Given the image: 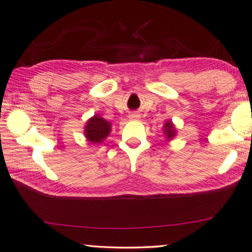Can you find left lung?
I'll return each instance as SVG.
<instances>
[{
	"mask_svg": "<svg viewBox=\"0 0 252 252\" xmlns=\"http://www.w3.org/2000/svg\"><path fill=\"white\" fill-rule=\"evenodd\" d=\"M164 133H165V136L168 137V139H171V138L176 134L175 126H173V125L170 121H168V122L165 123V126H164Z\"/></svg>",
	"mask_w": 252,
	"mask_h": 252,
	"instance_id": "8db88e82",
	"label": "left lung"
}]
</instances>
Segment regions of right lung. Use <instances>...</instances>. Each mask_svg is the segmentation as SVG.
I'll use <instances>...</instances> for the list:
<instances>
[{"instance_id":"1","label":"right lung","mask_w":252,"mask_h":252,"mask_svg":"<svg viewBox=\"0 0 252 252\" xmlns=\"http://www.w3.org/2000/svg\"><path fill=\"white\" fill-rule=\"evenodd\" d=\"M109 131H111V125L109 122L106 121L100 116L94 115L88 121L86 126V133L87 139L92 144L101 143L106 137L108 136Z\"/></svg>"}]
</instances>
